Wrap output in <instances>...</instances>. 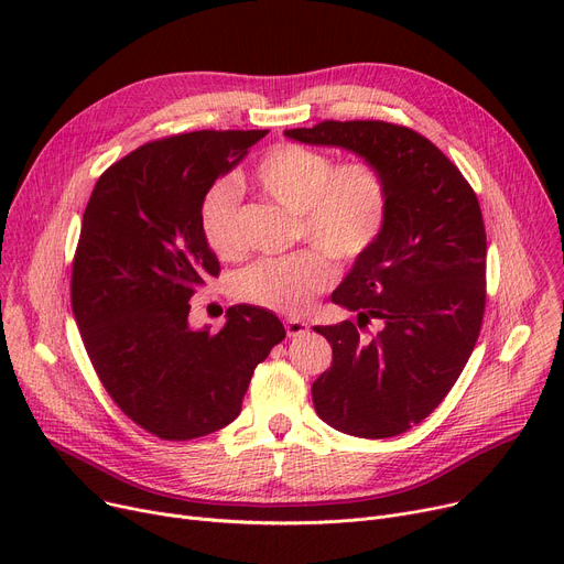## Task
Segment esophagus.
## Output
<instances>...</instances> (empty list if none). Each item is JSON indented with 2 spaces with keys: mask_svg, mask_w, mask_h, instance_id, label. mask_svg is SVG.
Here are the masks:
<instances>
[{
  "mask_svg": "<svg viewBox=\"0 0 564 564\" xmlns=\"http://www.w3.org/2000/svg\"><path fill=\"white\" fill-rule=\"evenodd\" d=\"M285 332L290 338H297V336H304L308 334V324L304 319H285Z\"/></svg>",
  "mask_w": 564,
  "mask_h": 564,
  "instance_id": "esophagus-1",
  "label": "esophagus"
}]
</instances>
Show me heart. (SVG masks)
<instances>
[{
    "label": "heart",
    "instance_id": "1",
    "mask_svg": "<svg viewBox=\"0 0 564 564\" xmlns=\"http://www.w3.org/2000/svg\"><path fill=\"white\" fill-rule=\"evenodd\" d=\"M260 189L300 217V235L317 249L281 258H260L235 276V297L247 304L300 315L336 276L334 262H357L381 237L391 196L383 173L366 162H334L332 155L300 143H281L256 166ZM242 189L221 177L200 200V230L207 247L230 258L242 249ZM323 251L319 252L318 249Z\"/></svg>",
    "mask_w": 564,
    "mask_h": 564
}]
</instances>
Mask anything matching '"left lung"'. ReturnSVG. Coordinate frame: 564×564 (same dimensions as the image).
<instances>
[{"label":"left lung","mask_w":564,"mask_h":564,"mask_svg":"<svg viewBox=\"0 0 564 564\" xmlns=\"http://www.w3.org/2000/svg\"><path fill=\"white\" fill-rule=\"evenodd\" d=\"M285 137L345 148L387 177V228L332 294L357 322L315 327L334 361L311 391L317 416L338 432L402 434L448 395L480 336L487 235L478 196L430 139L404 126L322 121ZM372 318L380 332L366 339L358 329Z\"/></svg>","instance_id":"1"}]
</instances>
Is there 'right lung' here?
Returning a JSON list of instances; mask_svg holds the SVG:
<instances>
[{
  "mask_svg": "<svg viewBox=\"0 0 564 564\" xmlns=\"http://www.w3.org/2000/svg\"><path fill=\"white\" fill-rule=\"evenodd\" d=\"M267 130H198L148 141L113 162L84 210L70 304L105 391L164 441L232 423L251 375L285 338L281 319L232 306L224 329L189 327V300L219 260L200 200Z\"/></svg>",
  "mask_w": 564,
  "mask_h": 564,
  "instance_id": "add662e5",
  "label": "right lung"
}]
</instances>
